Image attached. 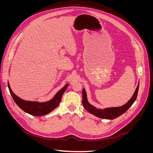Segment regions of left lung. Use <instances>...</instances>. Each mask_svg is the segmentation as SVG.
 Listing matches in <instances>:
<instances>
[{
    "mask_svg": "<svg viewBox=\"0 0 153 153\" xmlns=\"http://www.w3.org/2000/svg\"><path fill=\"white\" fill-rule=\"evenodd\" d=\"M138 87H139V82L136 88V90L134 92L133 96L131 98L128 102L119 107H110V108H106L104 109H98L96 108L95 106L91 105L87 98V94L85 90L83 89L82 90V104L86 110H87L89 113L93 114L95 116L105 119H114L119 117L120 115L123 114L124 112L131 107V106L135 102V101L137 99Z\"/></svg>",
    "mask_w": 153,
    "mask_h": 153,
    "instance_id": "left-lung-1",
    "label": "left lung"
}]
</instances>
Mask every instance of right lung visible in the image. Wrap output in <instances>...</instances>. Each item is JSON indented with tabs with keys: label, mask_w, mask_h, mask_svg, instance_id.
I'll return each instance as SVG.
<instances>
[{
	"label": "right lung",
	"mask_w": 153,
	"mask_h": 153,
	"mask_svg": "<svg viewBox=\"0 0 153 153\" xmlns=\"http://www.w3.org/2000/svg\"><path fill=\"white\" fill-rule=\"evenodd\" d=\"M7 85L13 99L22 110H24L27 114L34 115V116H42V115L49 114L57 107V106L61 102L64 92L66 90L69 84L64 85L61 90L55 94L52 100L45 101V102L30 101L22 100L12 91L9 82H7Z\"/></svg>",
	"instance_id": "right-lung-1"
}]
</instances>
